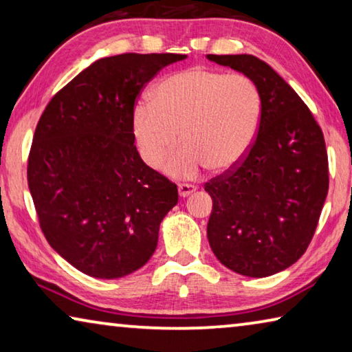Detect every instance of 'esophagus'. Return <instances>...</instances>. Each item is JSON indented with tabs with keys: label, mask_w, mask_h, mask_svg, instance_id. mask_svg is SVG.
<instances>
[{
	"label": "esophagus",
	"mask_w": 352,
	"mask_h": 352,
	"mask_svg": "<svg viewBox=\"0 0 352 352\" xmlns=\"http://www.w3.org/2000/svg\"><path fill=\"white\" fill-rule=\"evenodd\" d=\"M195 190L194 184H188V183H180L178 184V194H180V197H188Z\"/></svg>",
	"instance_id": "obj_1"
}]
</instances>
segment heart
<instances>
[{
	"label": "heart",
	"mask_w": 352,
	"mask_h": 352,
	"mask_svg": "<svg viewBox=\"0 0 352 352\" xmlns=\"http://www.w3.org/2000/svg\"><path fill=\"white\" fill-rule=\"evenodd\" d=\"M261 90L252 77L208 68H189L158 83L152 100H140L132 129L141 157L158 166L177 144H184L164 164L174 177H194L211 166L236 168L258 138L262 122Z\"/></svg>",
	"instance_id": "obj_1"
}]
</instances>
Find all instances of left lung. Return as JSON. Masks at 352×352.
<instances>
[{
  "label": "left lung",
  "mask_w": 352,
  "mask_h": 352,
  "mask_svg": "<svg viewBox=\"0 0 352 352\" xmlns=\"http://www.w3.org/2000/svg\"><path fill=\"white\" fill-rule=\"evenodd\" d=\"M208 58L258 83L262 122L247 157L211 178L208 241L230 270L264 278L287 269L311 243L329 189L324 136L294 88L250 54Z\"/></svg>",
  "instance_id": "8db88e82"
}]
</instances>
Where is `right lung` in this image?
<instances>
[{
    "label": "right lung",
    "instance_id": "add662e5",
    "mask_svg": "<svg viewBox=\"0 0 352 352\" xmlns=\"http://www.w3.org/2000/svg\"><path fill=\"white\" fill-rule=\"evenodd\" d=\"M184 54L99 58L46 105L28 158V184L46 241L85 275L126 276L151 259L177 184L142 162L133 109L160 69Z\"/></svg>",
    "mask_w": 352,
    "mask_h": 352
}]
</instances>
